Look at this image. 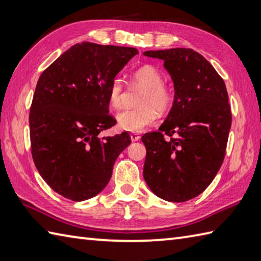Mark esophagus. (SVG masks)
I'll use <instances>...</instances> for the list:
<instances>
[{
    "instance_id": "esophagus-1",
    "label": "esophagus",
    "mask_w": 261,
    "mask_h": 261,
    "mask_svg": "<svg viewBox=\"0 0 261 261\" xmlns=\"http://www.w3.org/2000/svg\"><path fill=\"white\" fill-rule=\"evenodd\" d=\"M140 138H141V136L138 135V134H130V140H132V142L140 141Z\"/></svg>"
}]
</instances>
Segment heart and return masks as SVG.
I'll return each mask as SVG.
<instances>
[{"instance_id": "obj_1", "label": "heart", "mask_w": 261, "mask_h": 261, "mask_svg": "<svg viewBox=\"0 0 261 261\" xmlns=\"http://www.w3.org/2000/svg\"><path fill=\"white\" fill-rule=\"evenodd\" d=\"M137 84L145 88L140 101L142 108L124 110L116 116L117 126L124 132L141 133L155 123L159 113L166 114L172 107L173 95L166 87L162 74L151 65L142 66L134 73ZM108 102L113 109H119L123 105V82L116 77L108 89Z\"/></svg>"}]
</instances>
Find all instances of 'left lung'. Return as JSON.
Listing matches in <instances>:
<instances>
[{
	"mask_svg": "<svg viewBox=\"0 0 261 261\" xmlns=\"http://www.w3.org/2000/svg\"><path fill=\"white\" fill-rule=\"evenodd\" d=\"M172 79L174 99L159 132L146 133L143 175L158 197L180 203L208 187L222 166L232 115L223 79L190 48L147 50ZM163 134L170 137L164 140Z\"/></svg>",
	"mask_w": 261,
	"mask_h": 261,
	"instance_id": "8db88e82",
	"label": "left lung"
}]
</instances>
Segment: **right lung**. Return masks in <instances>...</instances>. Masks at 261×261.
<instances>
[{"label":"right lung","instance_id":"add662e5","mask_svg":"<svg viewBox=\"0 0 261 261\" xmlns=\"http://www.w3.org/2000/svg\"><path fill=\"white\" fill-rule=\"evenodd\" d=\"M138 51L133 47L81 42L42 72L29 115L31 153L49 187L74 201L108 185L127 133L99 137L116 120L109 115L110 83Z\"/></svg>","mask_w":261,"mask_h":261}]
</instances>
